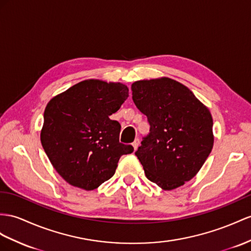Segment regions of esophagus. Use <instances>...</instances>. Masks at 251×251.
<instances>
[{"label": "esophagus", "instance_id": "1", "mask_svg": "<svg viewBox=\"0 0 251 251\" xmlns=\"http://www.w3.org/2000/svg\"><path fill=\"white\" fill-rule=\"evenodd\" d=\"M139 145H140V140L137 138V139H134V141H133V143H132V146H133V149H134V151H136L138 147H139Z\"/></svg>", "mask_w": 251, "mask_h": 251}]
</instances>
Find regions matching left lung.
Instances as JSON below:
<instances>
[{
    "instance_id": "left-lung-1",
    "label": "left lung",
    "mask_w": 251,
    "mask_h": 251,
    "mask_svg": "<svg viewBox=\"0 0 251 251\" xmlns=\"http://www.w3.org/2000/svg\"><path fill=\"white\" fill-rule=\"evenodd\" d=\"M132 100L151 125L134 152L149 180L170 191L190 181L213 147V120L189 88L174 79L139 80Z\"/></svg>"
}]
</instances>
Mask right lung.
I'll return each instance as SVG.
<instances>
[{
	"instance_id": "1",
	"label": "right lung",
	"mask_w": 251,
	"mask_h": 251,
	"mask_svg": "<svg viewBox=\"0 0 251 251\" xmlns=\"http://www.w3.org/2000/svg\"><path fill=\"white\" fill-rule=\"evenodd\" d=\"M127 98L123 83L88 79L49 101L41 144L68 183L87 191L99 188L114 175L121 156L133 151L120 143L119 122L109 119Z\"/></svg>"
}]
</instances>
